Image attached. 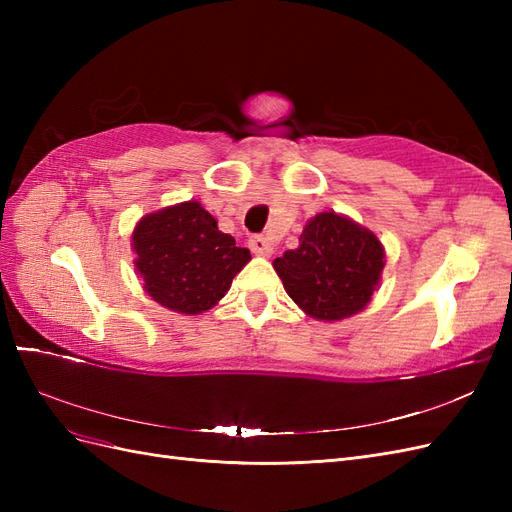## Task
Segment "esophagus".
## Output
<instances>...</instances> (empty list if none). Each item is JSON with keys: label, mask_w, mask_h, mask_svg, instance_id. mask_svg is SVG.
<instances>
[{"label": "esophagus", "mask_w": 512, "mask_h": 512, "mask_svg": "<svg viewBox=\"0 0 512 512\" xmlns=\"http://www.w3.org/2000/svg\"><path fill=\"white\" fill-rule=\"evenodd\" d=\"M250 250H252L256 256H271L273 247H271V243H269L267 237L256 235V237L250 239Z\"/></svg>", "instance_id": "1"}]
</instances>
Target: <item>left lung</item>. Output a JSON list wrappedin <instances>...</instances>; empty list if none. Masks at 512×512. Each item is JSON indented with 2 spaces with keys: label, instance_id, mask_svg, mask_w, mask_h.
Segmentation results:
<instances>
[{
  "label": "left lung",
  "instance_id": "1",
  "mask_svg": "<svg viewBox=\"0 0 512 512\" xmlns=\"http://www.w3.org/2000/svg\"><path fill=\"white\" fill-rule=\"evenodd\" d=\"M290 299L318 320L348 318L369 303L384 250L376 235L333 211L303 228L297 250L273 260Z\"/></svg>",
  "mask_w": 512,
  "mask_h": 512
}]
</instances>
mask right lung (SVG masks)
I'll return each mask as SVG.
<instances>
[{
	"instance_id": "1",
	"label": "right lung",
	"mask_w": 512,
	"mask_h": 512,
	"mask_svg": "<svg viewBox=\"0 0 512 512\" xmlns=\"http://www.w3.org/2000/svg\"><path fill=\"white\" fill-rule=\"evenodd\" d=\"M132 245L149 297L181 314L211 309L252 260L196 200L145 215Z\"/></svg>"
}]
</instances>
